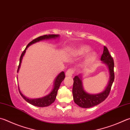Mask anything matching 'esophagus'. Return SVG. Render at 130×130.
<instances>
[{
  "label": "esophagus",
  "mask_w": 130,
  "mask_h": 130,
  "mask_svg": "<svg viewBox=\"0 0 130 130\" xmlns=\"http://www.w3.org/2000/svg\"><path fill=\"white\" fill-rule=\"evenodd\" d=\"M74 69H73V68H70V69H68L67 71L66 72L65 75H67V76L71 77L72 76V75L74 74Z\"/></svg>",
  "instance_id": "esophagus-1"
}]
</instances>
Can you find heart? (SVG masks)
<instances>
[{
    "label": "heart",
    "instance_id": "1",
    "mask_svg": "<svg viewBox=\"0 0 130 130\" xmlns=\"http://www.w3.org/2000/svg\"><path fill=\"white\" fill-rule=\"evenodd\" d=\"M91 50V48L88 46H81L78 48L75 51V54L77 56H84L86 55L87 53ZM97 57V55L94 52H92L90 53H89L88 57L86 59V62L89 63L92 61L96 60Z\"/></svg>",
    "mask_w": 130,
    "mask_h": 130
}]
</instances>
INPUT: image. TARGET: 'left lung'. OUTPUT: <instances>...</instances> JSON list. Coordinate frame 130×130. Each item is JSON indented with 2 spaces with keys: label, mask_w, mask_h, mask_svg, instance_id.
<instances>
[{
  "label": "left lung",
  "mask_w": 130,
  "mask_h": 130,
  "mask_svg": "<svg viewBox=\"0 0 130 130\" xmlns=\"http://www.w3.org/2000/svg\"><path fill=\"white\" fill-rule=\"evenodd\" d=\"M101 60L107 65L109 69L110 78L108 84L104 91L98 94H89L86 93L82 88L81 78L80 76H75L73 78V86L72 89L73 100L74 102L79 107L82 108H90L98 105L104 101L111 91L112 85L114 80V62L111 56L108 52L107 48L104 46L103 52Z\"/></svg>",
  "instance_id": "1"
}]
</instances>
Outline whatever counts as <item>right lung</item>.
I'll list each match as a JSON object with an SVG mask.
<instances>
[{"label":"right lung","instance_id":"add662e5","mask_svg":"<svg viewBox=\"0 0 130 130\" xmlns=\"http://www.w3.org/2000/svg\"><path fill=\"white\" fill-rule=\"evenodd\" d=\"M58 36H59L58 35H43V36H40L39 37H37L36 39H35L34 40H33L32 41H30L29 43L27 45V46H26V48L24 49V51L23 52L22 55H21V56H20L19 65L18 68V72L19 71V69L20 63H21V62H22V60L23 56H24V53L25 52V50L27 49V48L28 46L30 45L35 43V42L42 40L56 38V37H57ZM65 77V76L64 72H61L60 74L58 75L57 78H56V81L55 82V86H54V88L53 89V90L51 91V93L49 94V95L44 96V97H42L41 98L29 99L23 95V94L20 93V91H19V93L20 94V95L22 96V97L24 98L27 102L30 103V104H31V105L35 106H37V107H46V106H48L49 105H51L52 103L55 102L56 98V96H57L58 90L59 88H60L61 83L63 81V80L64 79Z\"/></svg>","mask_w":130,"mask_h":130}]
</instances>
